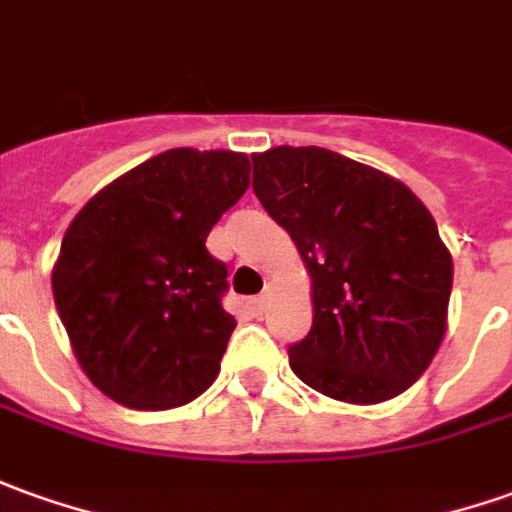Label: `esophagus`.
Instances as JSON below:
<instances>
[{
  "label": "esophagus",
  "mask_w": 512,
  "mask_h": 512,
  "mask_svg": "<svg viewBox=\"0 0 512 512\" xmlns=\"http://www.w3.org/2000/svg\"><path fill=\"white\" fill-rule=\"evenodd\" d=\"M250 309H253V315H256V317L264 315V309H267V295H259V298H253V301H250Z\"/></svg>",
  "instance_id": "esophagus-1"
}]
</instances>
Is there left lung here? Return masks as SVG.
I'll list each match as a JSON object with an SVG mask.
<instances>
[{
    "instance_id": "left-lung-1",
    "label": "left lung",
    "mask_w": 512,
    "mask_h": 512,
    "mask_svg": "<svg viewBox=\"0 0 512 512\" xmlns=\"http://www.w3.org/2000/svg\"><path fill=\"white\" fill-rule=\"evenodd\" d=\"M253 192L312 278V331L295 376L345 404H382L438 354L454 264L410 186L323 147L253 153Z\"/></svg>"
}]
</instances>
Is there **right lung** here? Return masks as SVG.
I'll list each match as a JSON object with an SVG mask.
<instances>
[{"instance_id":"obj_1","label":"right lung","mask_w":512,"mask_h":512,"mask_svg":"<svg viewBox=\"0 0 512 512\" xmlns=\"http://www.w3.org/2000/svg\"><path fill=\"white\" fill-rule=\"evenodd\" d=\"M248 186L245 153L175 147L102 186L66 228L55 306L83 373L116 404L172 410L217 379L236 320L206 236Z\"/></svg>"}]
</instances>
